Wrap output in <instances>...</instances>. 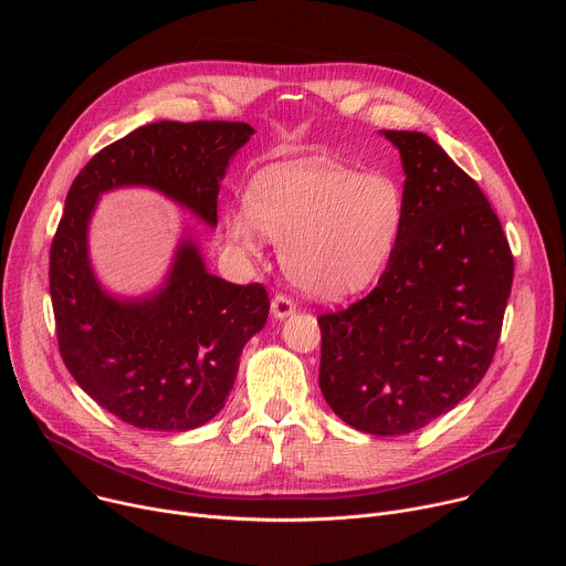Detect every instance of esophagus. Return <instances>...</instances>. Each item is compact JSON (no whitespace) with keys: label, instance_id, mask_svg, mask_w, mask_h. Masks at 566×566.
Returning a JSON list of instances; mask_svg holds the SVG:
<instances>
[{"label":"esophagus","instance_id":"34e87169","mask_svg":"<svg viewBox=\"0 0 566 566\" xmlns=\"http://www.w3.org/2000/svg\"><path fill=\"white\" fill-rule=\"evenodd\" d=\"M271 311H273V317L282 319V317H286V315H291V313L295 311V302H293L289 295L277 293V295L273 297V302H271Z\"/></svg>","mask_w":566,"mask_h":566}]
</instances>
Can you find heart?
Here are the masks:
<instances>
[{
	"instance_id": "heart-1",
	"label": "heart",
	"mask_w": 566,
	"mask_h": 566,
	"mask_svg": "<svg viewBox=\"0 0 566 566\" xmlns=\"http://www.w3.org/2000/svg\"><path fill=\"white\" fill-rule=\"evenodd\" d=\"M402 223V195L387 175H358L322 158L262 170L249 210L232 208L226 230L244 255L260 230L280 244L286 277L304 293L338 300L365 289L387 264Z\"/></svg>"
}]
</instances>
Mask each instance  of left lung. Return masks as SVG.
<instances>
[{"label":"left lung","instance_id":"left-lung-1","mask_svg":"<svg viewBox=\"0 0 566 566\" xmlns=\"http://www.w3.org/2000/svg\"><path fill=\"white\" fill-rule=\"evenodd\" d=\"M400 151L402 223L378 284L317 315L319 389L352 428L394 437L450 412L489 371L513 286V253L486 195L421 132Z\"/></svg>","mask_w":566,"mask_h":566}]
</instances>
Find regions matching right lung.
Here are the masks:
<instances>
[{"instance_id": "1", "label": "right lung", "mask_w": 566, "mask_h": 566, "mask_svg": "<svg viewBox=\"0 0 566 566\" xmlns=\"http://www.w3.org/2000/svg\"><path fill=\"white\" fill-rule=\"evenodd\" d=\"M251 134L247 123H149L94 154L69 188L49 258L60 356L101 408L134 428L184 432L210 421L271 300L260 282L210 275L190 239L154 297H109L87 260L92 210L105 190L149 186L214 226L219 181Z\"/></svg>"}]
</instances>
